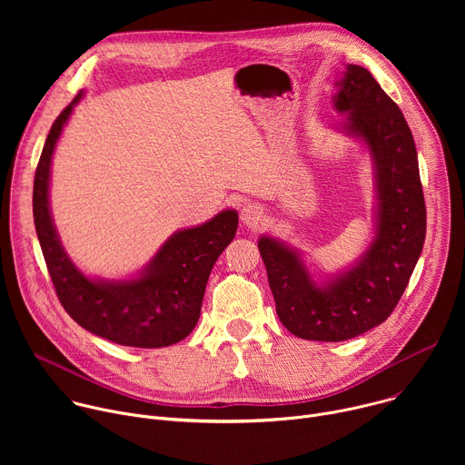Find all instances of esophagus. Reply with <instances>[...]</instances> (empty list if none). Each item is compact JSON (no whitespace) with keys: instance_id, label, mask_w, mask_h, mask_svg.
Here are the masks:
<instances>
[{"instance_id":"34e87169","label":"esophagus","mask_w":465,"mask_h":465,"mask_svg":"<svg viewBox=\"0 0 465 465\" xmlns=\"http://www.w3.org/2000/svg\"><path fill=\"white\" fill-rule=\"evenodd\" d=\"M241 221L246 226H257L262 221V208L257 204H246L241 210Z\"/></svg>"}]
</instances>
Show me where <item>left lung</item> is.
I'll use <instances>...</instances> for the list:
<instances>
[{
  "label": "left lung",
  "mask_w": 465,
  "mask_h": 465,
  "mask_svg": "<svg viewBox=\"0 0 465 465\" xmlns=\"http://www.w3.org/2000/svg\"><path fill=\"white\" fill-rule=\"evenodd\" d=\"M335 84L333 106L346 115L337 128L362 143L371 160L373 237L353 264L327 276L311 272L294 246L272 235L257 241L282 323L292 335L320 342L359 337L391 314L427 230L418 153L403 112L357 64H346Z\"/></svg>",
  "instance_id": "left-lung-1"
}]
</instances>
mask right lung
Returning <instances> with one entry per match:
<instances>
[{"label":"right lung","instance_id":"right-lung-1","mask_svg":"<svg viewBox=\"0 0 465 465\" xmlns=\"http://www.w3.org/2000/svg\"><path fill=\"white\" fill-rule=\"evenodd\" d=\"M83 97L79 92L53 123L35 174L33 215L49 276L65 312L90 333L132 348L173 346L201 318L208 278L235 237L239 215L224 210L204 224L174 232L130 278L86 276L64 250L49 204L53 154Z\"/></svg>","mask_w":465,"mask_h":465}]
</instances>
